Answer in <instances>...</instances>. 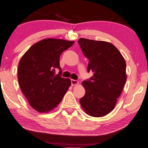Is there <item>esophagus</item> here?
I'll return each instance as SVG.
<instances>
[{"instance_id": "1", "label": "esophagus", "mask_w": 148, "mask_h": 148, "mask_svg": "<svg viewBox=\"0 0 148 148\" xmlns=\"http://www.w3.org/2000/svg\"><path fill=\"white\" fill-rule=\"evenodd\" d=\"M79 84V82L77 80H75V79H71V85L72 86H76Z\"/></svg>"}]
</instances>
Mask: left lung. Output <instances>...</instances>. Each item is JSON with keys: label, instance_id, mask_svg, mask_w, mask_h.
Segmentation results:
<instances>
[{"label": "left lung", "instance_id": "obj_1", "mask_svg": "<svg viewBox=\"0 0 148 148\" xmlns=\"http://www.w3.org/2000/svg\"><path fill=\"white\" fill-rule=\"evenodd\" d=\"M78 44L89 59L88 71L94 73L90 79L82 83L86 94L79 102L90 116H105L114 109L122 93L127 80L126 62L109 42L80 38Z\"/></svg>", "mask_w": 148, "mask_h": 148}]
</instances>
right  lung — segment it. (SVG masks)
Returning a JSON list of instances; mask_svg holds the SVG:
<instances>
[{
  "label": "right lung",
  "mask_w": 148,
  "mask_h": 148,
  "mask_svg": "<svg viewBox=\"0 0 148 148\" xmlns=\"http://www.w3.org/2000/svg\"><path fill=\"white\" fill-rule=\"evenodd\" d=\"M74 44L61 39L42 40L23 54L18 66L20 88L32 108L39 112L53 110L61 102L71 86L62 77L60 56ZM57 70L60 72L56 74Z\"/></svg>",
  "instance_id": "add662e5"
}]
</instances>
